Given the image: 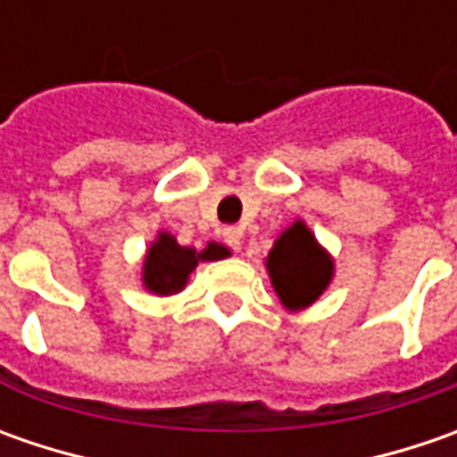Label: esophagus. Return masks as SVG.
<instances>
[{"label":"esophagus","instance_id":"1","mask_svg":"<svg viewBox=\"0 0 457 457\" xmlns=\"http://www.w3.org/2000/svg\"><path fill=\"white\" fill-rule=\"evenodd\" d=\"M223 241L234 249V252H238L241 249V228H223Z\"/></svg>","mask_w":457,"mask_h":457}]
</instances>
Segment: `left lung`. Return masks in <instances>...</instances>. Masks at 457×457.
Returning a JSON list of instances; mask_svg holds the SVG:
<instances>
[{"label":"left lung","mask_w":457,"mask_h":457,"mask_svg":"<svg viewBox=\"0 0 457 457\" xmlns=\"http://www.w3.org/2000/svg\"><path fill=\"white\" fill-rule=\"evenodd\" d=\"M267 272L279 303L287 310L312 305L333 279V259L303 220L282 231L267 256Z\"/></svg>","instance_id":"left-lung-1"}]
</instances>
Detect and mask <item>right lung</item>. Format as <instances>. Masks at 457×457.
I'll return each mask as SVG.
<instances>
[{
  "label": "right lung",
  "instance_id": "right-lung-1",
  "mask_svg": "<svg viewBox=\"0 0 457 457\" xmlns=\"http://www.w3.org/2000/svg\"><path fill=\"white\" fill-rule=\"evenodd\" d=\"M231 254L223 244L211 241L203 252H195L190 246H180L175 237L160 234L152 241L145 256V287L154 295H175L185 287L190 272L198 267V262H219Z\"/></svg>",
  "mask_w": 457,
  "mask_h": 457
}]
</instances>
